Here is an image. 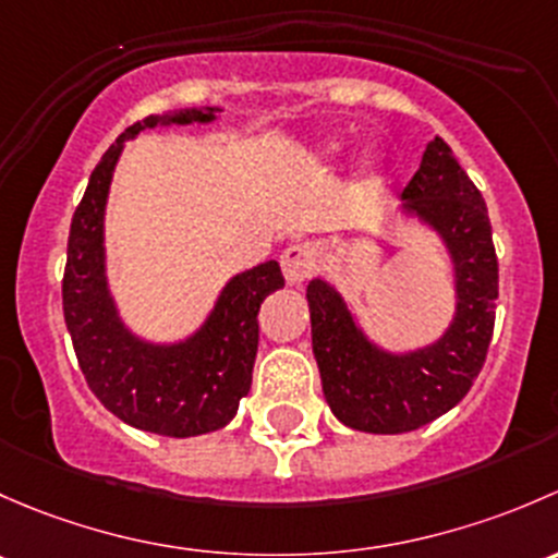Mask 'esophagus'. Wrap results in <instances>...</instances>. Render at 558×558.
Instances as JSON below:
<instances>
[{"mask_svg":"<svg viewBox=\"0 0 558 558\" xmlns=\"http://www.w3.org/2000/svg\"><path fill=\"white\" fill-rule=\"evenodd\" d=\"M314 271H317V252L312 244H290L281 252V274L290 287L303 284Z\"/></svg>","mask_w":558,"mask_h":558,"instance_id":"34e87169","label":"esophagus"}]
</instances>
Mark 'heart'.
I'll return each mask as SVG.
<instances>
[{"label":"heart","mask_w":558,"mask_h":558,"mask_svg":"<svg viewBox=\"0 0 558 558\" xmlns=\"http://www.w3.org/2000/svg\"><path fill=\"white\" fill-rule=\"evenodd\" d=\"M343 153V142L341 140H322V142H317V145H314V150H312V158H317V160H332V158H338V155ZM384 166V158L378 153H371V155H365V160L363 163H360V171H363L365 177H371V174H376L378 169H381Z\"/></svg>","instance_id":"1"}]
</instances>
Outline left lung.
<instances>
[{"mask_svg": "<svg viewBox=\"0 0 558 558\" xmlns=\"http://www.w3.org/2000/svg\"><path fill=\"white\" fill-rule=\"evenodd\" d=\"M398 215L438 239L451 266L453 314L438 338L389 349L330 279L308 281L312 349L332 416L360 433L400 435L451 411L484 367L497 308L489 211L451 147L427 142Z\"/></svg>", "mask_w": 558, "mask_h": 558, "instance_id": "obj_1", "label": "left lung"}]
</instances>
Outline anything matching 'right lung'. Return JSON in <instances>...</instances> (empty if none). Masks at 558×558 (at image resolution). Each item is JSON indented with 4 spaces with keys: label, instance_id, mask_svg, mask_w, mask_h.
I'll return each mask as SVG.
<instances>
[{
    "label": "right lung",
    "instance_id": "obj_1",
    "mask_svg": "<svg viewBox=\"0 0 558 558\" xmlns=\"http://www.w3.org/2000/svg\"><path fill=\"white\" fill-rule=\"evenodd\" d=\"M220 107L150 114L118 136L101 155L74 209L66 244L64 319L85 381L120 422L166 438L215 433L236 416L252 387L257 312L284 287L279 263L266 260L233 274L204 322L177 341L140 336L120 317L107 277V201L125 142L163 125H209Z\"/></svg>",
    "mask_w": 558,
    "mask_h": 558
}]
</instances>
